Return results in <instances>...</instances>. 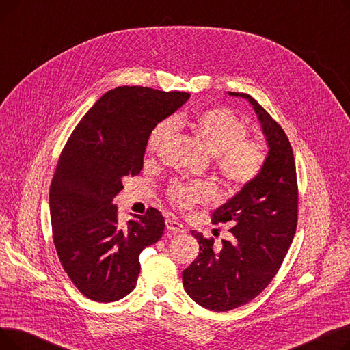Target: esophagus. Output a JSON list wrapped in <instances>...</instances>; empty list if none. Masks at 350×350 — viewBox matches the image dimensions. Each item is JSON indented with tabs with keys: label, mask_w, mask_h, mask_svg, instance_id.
<instances>
[{
	"label": "esophagus",
	"mask_w": 350,
	"mask_h": 350,
	"mask_svg": "<svg viewBox=\"0 0 350 350\" xmlns=\"http://www.w3.org/2000/svg\"><path fill=\"white\" fill-rule=\"evenodd\" d=\"M165 228H167L170 232H185V226L178 223L176 218H167L165 219Z\"/></svg>",
	"instance_id": "1"
}]
</instances>
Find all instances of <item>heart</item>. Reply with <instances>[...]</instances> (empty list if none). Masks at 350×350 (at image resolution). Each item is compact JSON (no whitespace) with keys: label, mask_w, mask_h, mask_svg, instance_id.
<instances>
[{"label":"heart","mask_w":350,"mask_h":350,"mask_svg":"<svg viewBox=\"0 0 350 350\" xmlns=\"http://www.w3.org/2000/svg\"><path fill=\"white\" fill-rule=\"evenodd\" d=\"M176 124L189 126L207 152L215 157V169L224 185L243 189L258 177L267 163V149L258 140H247L248 127L226 107H211L198 112L194 118L177 116L159 123L152 132L149 150L156 153L167 146L176 133ZM207 185H173L169 198L178 207L189 208L211 197Z\"/></svg>","instance_id":"heart-1"}]
</instances>
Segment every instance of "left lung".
Returning <instances> with one entry per match:
<instances>
[{
	"instance_id": "left-lung-1",
	"label": "left lung",
	"mask_w": 350,
	"mask_h": 350,
	"mask_svg": "<svg viewBox=\"0 0 350 350\" xmlns=\"http://www.w3.org/2000/svg\"><path fill=\"white\" fill-rule=\"evenodd\" d=\"M228 95L250 102L268 154L261 174L213 213L214 223L232 226L230 240L218 247L214 238L191 231L200 254L183 271V285L194 302L215 312L245 305L268 286L291 247L298 215L295 160L282 127L250 95Z\"/></svg>"
}]
</instances>
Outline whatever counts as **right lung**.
I'll list each match as a JSON object with an SVG mask.
<instances>
[{
    "label": "right lung",
    "mask_w": 350,
    "mask_h": 350,
    "mask_svg": "<svg viewBox=\"0 0 350 350\" xmlns=\"http://www.w3.org/2000/svg\"><path fill=\"white\" fill-rule=\"evenodd\" d=\"M186 92L119 86L92 106L68 139L49 190L53 244L70 281L96 302L131 293L139 254L160 240L156 208L119 223L113 198L137 176L153 129L189 100Z\"/></svg>",
    "instance_id": "obj_1"
}]
</instances>
